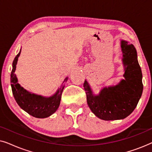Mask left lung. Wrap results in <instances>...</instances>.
Masks as SVG:
<instances>
[{
  "mask_svg": "<svg viewBox=\"0 0 152 152\" xmlns=\"http://www.w3.org/2000/svg\"><path fill=\"white\" fill-rule=\"evenodd\" d=\"M120 47L124 79L116 85L104 87L97 95L93 93L86 80L84 83L89 108L95 116L104 120H122L127 117L136 109L142 93V75L136 50L134 45L122 39Z\"/></svg>",
  "mask_w": 152,
  "mask_h": 152,
  "instance_id": "1",
  "label": "left lung"
}]
</instances>
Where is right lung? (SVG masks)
<instances>
[{
	"mask_svg": "<svg viewBox=\"0 0 152 152\" xmlns=\"http://www.w3.org/2000/svg\"><path fill=\"white\" fill-rule=\"evenodd\" d=\"M21 49L12 63V70L11 72V86L14 99L18 106L23 110L37 118H45L49 117L57 111L59 107L61 94L65 87L64 82L68 80L66 77L62 83L60 88L57 89L55 94L50 97H45L41 95H37L27 91L18 83V79L16 74V64H17L18 57L20 56Z\"/></svg>",
	"mask_w": 152,
	"mask_h": 152,
	"instance_id": "1",
	"label": "right lung"
}]
</instances>
